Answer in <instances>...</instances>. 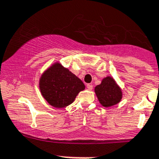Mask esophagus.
Returning <instances> with one entry per match:
<instances>
[{
  "instance_id": "obj_1",
  "label": "esophagus",
  "mask_w": 159,
  "mask_h": 159,
  "mask_svg": "<svg viewBox=\"0 0 159 159\" xmlns=\"http://www.w3.org/2000/svg\"><path fill=\"white\" fill-rule=\"evenodd\" d=\"M86 86H87V88H88V89H89V90H93V86L92 84H87Z\"/></svg>"
}]
</instances>
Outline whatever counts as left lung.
I'll list each match as a JSON object with an SVG mask.
<instances>
[{
	"mask_svg": "<svg viewBox=\"0 0 159 159\" xmlns=\"http://www.w3.org/2000/svg\"><path fill=\"white\" fill-rule=\"evenodd\" d=\"M95 93L104 107L112 106L121 100V90L112 77L104 78L101 84L95 88Z\"/></svg>",
	"mask_w": 159,
	"mask_h": 159,
	"instance_id": "obj_1",
	"label": "left lung"
}]
</instances>
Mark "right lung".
Segmentation results:
<instances>
[{
	"label": "right lung",
	"instance_id": "add662e5",
	"mask_svg": "<svg viewBox=\"0 0 159 159\" xmlns=\"http://www.w3.org/2000/svg\"><path fill=\"white\" fill-rule=\"evenodd\" d=\"M39 87L43 97L55 108L70 104L78 93L85 89L78 77L59 63H55L43 73Z\"/></svg>",
	"mask_w": 159,
	"mask_h": 159
}]
</instances>
